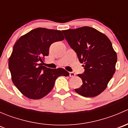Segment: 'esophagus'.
Returning <instances> with one entry per match:
<instances>
[{"label": "esophagus", "mask_w": 128, "mask_h": 128, "mask_svg": "<svg viewBox=\"0 0 128 128\" xmlns=\"http://www.w3.org/2000/svg\"><path fill=\"white\" fill-rule=\"evenodd\" d=\"M76 76V74H75V73H74V72H69V76H70V77H74V76Z\"/></svg>", "instance_id": "34e87169"}]
</instances>
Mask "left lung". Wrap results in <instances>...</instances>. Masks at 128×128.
Returning a JSON list of instances; mask_svg holds the SVG:
<instances>
[{"label":"left lung","instance_id":"1","mask_svg":"<svg viewBox=\"0 0 128 128\" xmlns=\"http://www.w3.org/2000/svg\"><path fill=\"white\" fill-rule=\"evenodd\" d=\"M85 72L78 76L83 84L75 91L85 97H94L105 90L115 72L116 52L109 38L99 31L89 26L62 30Z\"/></svg>","mask_w":128,"mask_h":128}]
</instances>
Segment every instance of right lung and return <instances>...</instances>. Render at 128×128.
<instances>
[{
	"instance_id": "1",
	"label": "right lung",
	"mask_w": 128,
	"mask_h": 128,
	"mask_svg": "<svg viewBox=\"0 0 128 128\" xmlns=\"http://www.w3.org/2000/svg\"><path fill=\"white\" fill-rule=\"evenodd\" d=\"M64 39L61 31L38 28L22 36L8 59L12 80L19 91L30 99H40L51 91L59 76H68L62 68L43 66L51 44Z\"/></svg>"
}]
</instances>
